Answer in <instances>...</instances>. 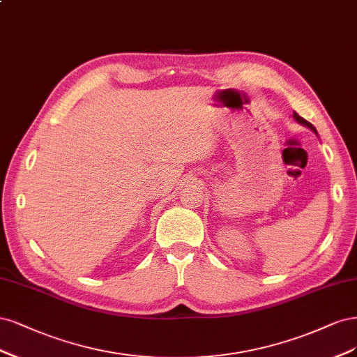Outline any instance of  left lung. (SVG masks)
<instances>
[{
  "label": "left lung",
  "instance_id": "left-lung-1",
  "mask_svg": "<svg viewBox=\"0 0 357 357\" xmlns=\"http://www.w3.org/2000/svg\"><path fill=\"white\" fill-rule=\"evenodd\" d=\"M294 119H295L296 121H300L301 124H305V126H308V128H310V129H312V130H314V132H316V129L313 128V124H312V123H308L307 120H304V119H303L301 116H298V114H296V112H294Z\"/></svg>",
  "mask_w": 357,
  "mask_h": 357
}]
</instances>
